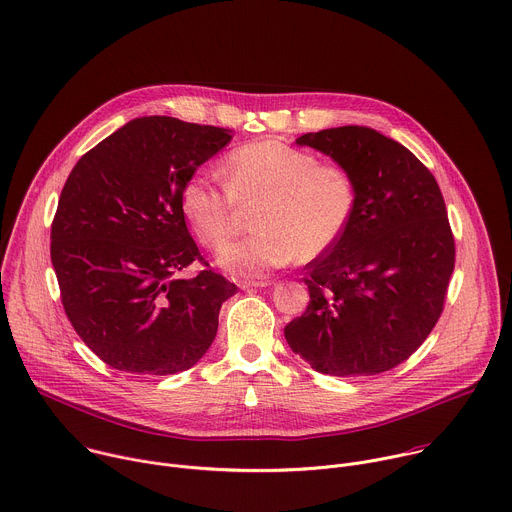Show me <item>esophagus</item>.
I'll return each instance as SVG.
<instances>
[{"mask_svg": "<svg viewBox=\"0 0 512 512\" xmlns=\"http://www.w3.org/2000/svg\"><path fill=\"white\" fill-rule=\"evenodd\" d=\"M267 285H269L267 279H261V281H239L241 289H261V287H267Z\"/></svg>", "mask_w": 512, "mask_h": 512, "instance_id": "esophagus-1", "label": "esophagus"}]
</instances>
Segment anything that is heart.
<instances>
[{"mask_svg":"<svg viewBox=\"0 0 512 512\" xmlns=\"http://www.w3.org/2000/svg\"><path fill=\"white\" fill-rule=\"evenodd\" d=\"M225 187L193 175L181 191V207L197 239L219 249L253 213L255 235L219 251V265L237 277H261L271 269L313 261L337 245L358 207L352 170L279 140H259L233 150L223 164Z\"/></svg>","mask_w":512,"mask_h":512,"instance_id":"b5f03b06","label":"heart"}]
</instances>
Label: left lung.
Masks as SVG:
<instances>
[{
	"instance_id": "left-lung-1",
	"label": "left lung",
	"mask_w": 512,
	"mask_h": 512,
	"mask_svg": "<svg viewBox=\"0 0 512 512\" xmlns=\"http://www.w3.org/2000/svg\"><path fill=\"white\" fill-rule=\"evenodd\" d=\"M352 170L356 215L333 249L307 265L309 305L285 325L315 372L376 376L406 362L434 329L454 271V237L430 170L368 126L295 140Z\"/></svg>"
}]
</instances>
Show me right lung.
<instances>
[{"instance_id": "add662e5", "label": "right lung", "mask_w": 512, "mask_h": 512, "mask_svg": "<svg viewBox=\"0 0 512 512\" xmlns=\"http://www.w3.org/2000/svg\"><path fill=\"white\" fill-rule=\"evenodd\" d=\"M231 130L170 116L134 118L72 168L52 223V265L64 311L110 368L168 376L211 348L237 285L209 269L181 191L231 142ZM199 260L191 280L178 273Z\"/></svg>"}]
</instances>
